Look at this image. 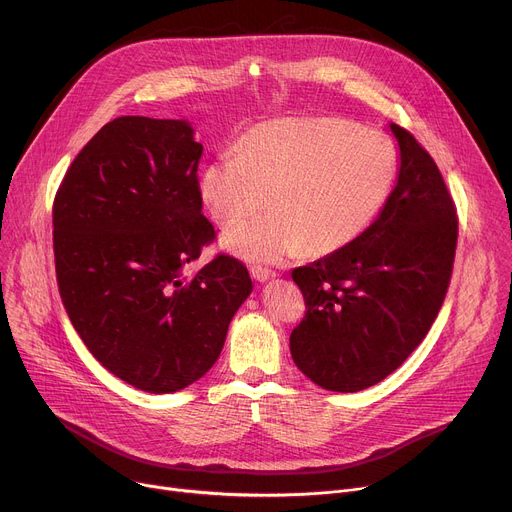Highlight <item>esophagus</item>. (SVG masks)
Masks as SVG:
<instances>
[{
    "instance_id": "34e87169",
    "label": "esophagus",
    "mask_w": 512,
    "mask_h": 512,
    "mask_svg": "<svg viewBox=\"0 0 512 512\" xmlns=\"http://www.w3.org/2000/svg\"><path fill=\"white\" fill-rule=\"evenodd\" d=\"M251 275H253V280H257V282H269V280H275V277H277L275 271H271L267 267H261V265H253Z\"/></svg>"
}]
</instances>
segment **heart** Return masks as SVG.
Segmentation results:
<instances>
[{"label": "heart", "mask_w": 512, "mask_h": 512, "mask_svg": "<svg viewBox=\"0 0 512 512\" xmlns=\"http://www.w3.org/2000/svg\"><path fill=\"white\" fill-rule=\"evenodd\" d=\"M400 169L392 138L343 118H282L249 130L239 149L220 151L202 171L200 192L222 226L269 213L222 235L249 261L277 263L302 251L333 253L378 220Z\"/></svg>", "instance_id": "obj_1"}]
</instances>
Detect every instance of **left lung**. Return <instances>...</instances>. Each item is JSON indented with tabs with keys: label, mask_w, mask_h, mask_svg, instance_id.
<instances>
[{
	"label": "left lung",
	"mask_w": 512,
	"mask_h": 512,
	"mask_svg": "<svg viewBox=\"0 0 512 512\" xmlns=\"http://www.w3.org/2000/svg\"><path fill=\"white\" fill-rule=\"evenodd\" d=\"M390 130L400 169L378 220L292 271L306 300L292 359L331 392L365 390L406 361L437 318L453 269L457 218L445 181L410 132L392 122Z\"/></svg>",
	"instance_id": "left-lung-1"
}]
</instances>
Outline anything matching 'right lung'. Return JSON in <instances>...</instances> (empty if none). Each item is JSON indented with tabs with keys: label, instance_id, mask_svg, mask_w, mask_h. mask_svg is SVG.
I'll return each mask as SVG.
<instances>
[{
	"label": "right lung",
	"instance_id": "add662e5",
	"mask_svg": "<svg viewBox=\"0 0 512 512\" xmlns=\"http://www.w3.org/2000/svg\"><path fill=\"white\" fill-rule=\"evenodd\" d=\"M202 151L188 120L120 116L75 157L53 206L57 282L75 331L110 374L151 394L206 374L253 290L228 255L185 275L214 239Z\"/></svg>",
	"mask_w": 512,
	"mask_h": 512
}]
</instances>
